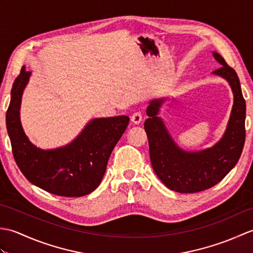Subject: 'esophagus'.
<instances>
[{
    "label": "esophagus",
    "mask_w": 253,
    "mask_h": 253,
    "mask_svg": "<svg viewBox=\"0 0 253 253\" xmlns=\"http://www.w3.org/2000/svg\"><path fill=\"white\" fill-rule=\"evenodd\" d=\"M130 121L132 124H135V125H139V124L141 123L142 121V115L140 112H136L135 114H132L130 117Z\"/></svg>",
    "instance_id": "obj_1"
}]
</instances>
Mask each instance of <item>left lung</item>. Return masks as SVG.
<instances>
[{"label":"left lung","instance_id":"1","mask_svg":"<svg viewBox=\"0 0 253 253\" xmlns=\"http://www.w3.org/2000/svg\"><path fill=\"white\" fill-rule=\"evenodd\" d=\"M212 54L222 65L213 75L226 80L234 94L226 129L214 146L200 151H187L178 147L159 116L166 98L151 100L147 109L149 118L144 122V130L153 170L169 189L177 192H199L216 185L235 168L244 149L246 101L239 78L217 52Z\"/></svg>","mask_w":253,"mask_h":253}]
</instances>
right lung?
<instances>
[{"instance_id": "1", "label": "right lung", "mask_w": 253, "mask_h": 253, "mask_svg": "<svg viewBox=\"0 0 253 253\" xmlns=\"http://www.w3.org/2000/svg\"><path fill=\"white\" fill-rule=\"evenodd\" d=\"M30 72L23 66L15 79L6 112V128L14 159L31 184L53 195L83 197L95 190L105 174L107 161L129 123L125 115L93 118L66 146L40 149L26 136L20 105Z\"/></svg>"}]
</instances>
